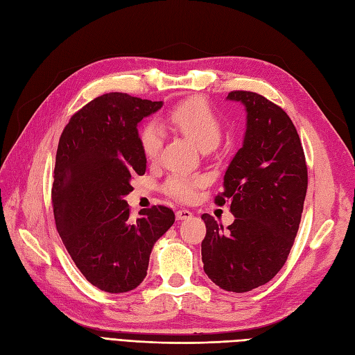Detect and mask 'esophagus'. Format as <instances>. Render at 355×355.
Listing matches in <instances>:
<instances>
[{"mask_svg":"<svg viewBox=\"0 0 355 355\" xmlns=\"http://www.w3.org/2000/svg\"><path fill=\"white\" fill-rule=\"evenodd\" d=\"M189 218H193V212H191V210H188V209H179V210H176V219H178V221H182V219H189Z\"/></svg>","mask_w":355,"mask_h":355,"instance_id":"esophagus-1","label":"esophagus"}]
</instances>
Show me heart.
Listing matches in <instances>:
<instances>
[{
  "mask_svg": "<svg viewBox=\"0 0 355 355\" xmlns=\"http://www.w3.org/2000/svg\"><path fill=\"white\" fill-rule=\"evenodd\" d=\"M166 121L171 127L184 134L201 150H212L218 146L223 136V125L218 114L201 98H191L171 109ZM139 141L143 155L148 159H155L162 148V132L155 123H146L140 130ZM201 179H189L182 175H173L166 180L164 191L178 200L187 201L194 196L196 187Z\"/></svg>",
  "mask_w": 355,
  "mask_h": 355,
  "instance_id": "obj_1",
  "label": "heart"
}]
</instances>
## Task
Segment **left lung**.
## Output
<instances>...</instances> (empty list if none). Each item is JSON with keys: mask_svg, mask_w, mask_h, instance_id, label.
Wrapping results in <instances>:
<instances>
[{"mask_svg": "<svg viewBox=\"0 0 355 355\" xmlns=\"http://www.w3.org/2000/svg\"><path fill=\"white\" fill-rule=\"evenodd\" d=\"M227 100L246 112L242 148L215 198L219 206L230 201L234 221L224 230L214 216H201V261L219 288L246 293L269 282L286 261L299 232L308 168L299 134L281 107L248 91L230 92Z\"/></svg>", "mask_w": 355, "mask_h": 355, "instance_id": "8db88e82", "label": "left lung"}]
</instances>
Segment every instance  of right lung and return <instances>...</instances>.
Listing matches in <instances>:
<instances>
[{
  "mask_svg": "<svg viewBox=\"0 0 355 355\" xmlns=\"http://www.w3.org/2000/svg\"><path fill=\"white\" fill-rule=\"evenodd\" d=\"M162 101L110 92L74 113L56 150L52 203L56 230L82 275L101 291L127 293L143 282L155 242L175 223L166 206L134 221L125 198L146 171L139 125Z\"/></svg>",
  "mask_w": 355,
  "mask_h": 355,
  "instance_id": "1",
  "label": "right lung"
}]
</instances>
